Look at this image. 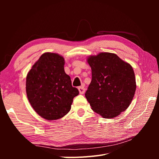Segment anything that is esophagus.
Instances as JSON below:
<instances>
[{
  "instance_id": "1",
  "label": "esophagus",
  "mask_w": 159,
  "mask_h": 159,
  "mask_svg": "<svg viewBox=\"0 0 159 159\" xmlns=\"http://www.w3.org/2000/svg\"><path fill=\"white\" fill-rule=\"evenodd\" d=\"M78 90H79V92L80 94H84L85 93V88L84 86H81V87H79Z\"/></svg>"
}]
</instances>
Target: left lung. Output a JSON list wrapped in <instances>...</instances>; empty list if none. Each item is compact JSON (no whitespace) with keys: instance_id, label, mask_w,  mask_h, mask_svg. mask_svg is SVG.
I'll return each instance as SVG.
<instances>
[{"instance_id":"8db88e82","label":"left lung","mask_w":159,"mask_h":159,"mask_svg":"<svg viewBox=\"0 0 159 159\" xmlns=\"http://www.w3.org/2000/svg\"><path fill=\"white\" fill-rule=\"evenodd\" d=\"M87 60L92 79L85 95L91 109L105 119L118 116L131 104L136 90L132 66L109 52L90 56Z\"/></svg>"}]
</instances>
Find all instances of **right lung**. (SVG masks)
I'll list each match as a JSON object with an SVG mask.
<instances>
[{"instance_id":"1","label":"right lung","mask_w":159,"mask_h":159,"mask_svg":"<svg viewBox=\"0 0 159 159\" xmlns=\"http://www.w3.org/2000/svg\"><path fill=\"white\" fill-rule=\"evenodd\" d=\"M64 58L56 53L46 52L32 67L26 76L28 101L40 117L48 121L63 117L79 94L64 71Z\"/></svg>"}]
</instances>
